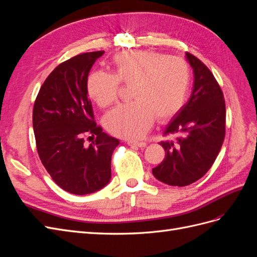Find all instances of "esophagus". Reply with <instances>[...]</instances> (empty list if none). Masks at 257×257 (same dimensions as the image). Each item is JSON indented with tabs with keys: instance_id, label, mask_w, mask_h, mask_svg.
Returning a JSON list of instances; mask_svg holds the SVG:
<instances>
[{
	"instance_id": "1",
	"label": "esophagus",
	"mask_w": 257,
	"mask_h": 257,
	"mask_svg": "<svg viewBox=\"0 0 257 257\" xmlns=\"http://www.w3.org/2000/svg\"><path fill=\"white\" fill-rule=\"evenodd\" d=\"M127 145L128 146H135V147H138V148H144L147 146V144L145 142H127Z\"/></svg>"
}]
</instances>
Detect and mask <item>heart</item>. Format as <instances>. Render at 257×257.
Wrapping results in <instances>:
<instances>
[{
    "label": "heart",
    "instance_id": "heart-1",
    "mask_svg": "<svg viewBox=\"0 0 257 257\" xmlns=\"http://www.w3.org/2000/svg\"><path fill=\"white\" fill-rule=\"evenodd\" d=\"M190 67L178 57L151 50H128L116 54L112 74L92 73L87 82L90 97L100 107L113 104L120 82L131 85L134 100L113 108L104 119L111 134L126 139L142 138L154 121H165L182 107L190 87Z\"/></svg>",
    "mask_w": 257,
    "mask_h": 257
}]
</instances>
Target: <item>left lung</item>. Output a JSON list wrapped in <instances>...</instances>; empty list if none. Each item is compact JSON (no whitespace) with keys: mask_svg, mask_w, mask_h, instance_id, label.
Returning <instances> with one entry per match:
<instances>
[{"mask_svg":"<svg viewBox=\"0 0 257 257\" xmlns=\"http://www.w3.org/2000/svg\"><path fill=\"white\" fill-rule=\"evenodd\" d=\"M193 68L194 85L189 102L168 123L164 135L176 142H161L165 159L152 169L153 176L168 185L185 186L211 168L225 137L226 109L223 92L210 69L186 52Z\"/></svg>","mask_w":257,"mask_h":257,"instance_id":"left-lung-1","label":"left lung"}]
</instances>
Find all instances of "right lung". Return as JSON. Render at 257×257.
I'll use <instances>...</instances> for the list:
<instances>
[{
	"mask_svg": "<svg viewBox=\"0 0 257 257\" xmlns=\"http://www.w3.org/2000/svg\"><path fill=\"white\" fill-rule=\"evenodd\" d=\"M104 51L85 52L58 65L38 92L33 108L36 148L44 167L61 189L85 195L111 178V155L119 141L96 125L87 82ZM95 138L90 145L85 138Z\"/></svg>",
	"mask_w": 257,
	"mask_h": 257,
	"instance_id": "obj_1",
	"label": "right lung"
}]
</instances>
